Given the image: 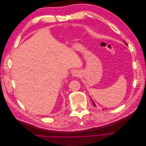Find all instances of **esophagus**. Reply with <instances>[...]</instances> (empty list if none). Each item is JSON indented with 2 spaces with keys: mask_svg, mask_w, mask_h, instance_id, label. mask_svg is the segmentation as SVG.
Here are the masks:
<instances>
[{
  "mask_svg": "<svg viewBox=\"0 0 146 146\" xmlns=\"http://www.w3.org/2000/svg\"><path fill=\"white\" fill-rule=\"evenodd\" d=\"M72 75L74 77H78V76H80V72L78 70H74L72 72Z\"/></svg>",
  "mask_w": 146,
  "mask_h": 146,
  "instance_id": "34e87169",
  "label": "esophagus"
}]
</instances>
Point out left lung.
<instances>
[{"instance_id": "obj_1", "label": "left lung", "mask_w": 146, "mask_h": 146, "mask_svg": "<svg viewBox=\"0 0 146 146\" xmlns=\"http://www.w3.org/2000/svg\"><path fill=\"white\" fill-rule=\"evenodd\" d=\"M124 43L125 44H126V45H127V43H126V42H125V41H124ZM91 100H92V104H93V105H94L95 106V107H96V104H94V101H93V100H92V99H91ZM103 110H104V109H103Z\"/></svg>"}]
</instances>
